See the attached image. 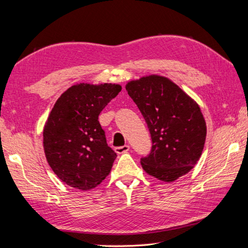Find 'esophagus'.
<instances>
[{
	"instance_id": "1",
	"label": "esophagus",
	"mask_w": 248,
	"mask_h": 248,
	"mask_svg": "<svg viewBox=\"0 0 248 248\" xmlns=\"http://www.w3.org/2000/svg\"><path fill=\"white\" fill-rule=\"evenodd\" d=\"M128 151H129L128 144H125L123 146H117V148H115V152H117L118 154H123V153L128 152Z\"/></svg>"
}]
</instances>
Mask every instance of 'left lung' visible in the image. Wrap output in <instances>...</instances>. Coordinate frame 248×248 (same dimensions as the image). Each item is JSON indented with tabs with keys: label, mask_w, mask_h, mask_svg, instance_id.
Listing matches in <instances>:
<instances>
[{
	"label": "left lung",
	"mask_w": 248,
	"mask_h": 248,
	"mask_svg": "<svg viewBox=\"0 0 248 248\" xmlns=\"http://www.w3.org/2000/svg\"><path fill=\"white\" fill-rule=\"evenodd\" d=\"M126 91L143 115L152 149L141 166L146 173L173 182L198 163L203 151L206 125L200 107L179 85L158 75L126 84Z\"/></svg>",
	"instance_id": "1"
}]
</instances>
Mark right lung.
<instances>
[{
    "label": "right lung",
    "instance_id": "add662e5",
    "mask_svg": "<svg viewBox=\"0 0 248 248\" xmlns=\"http://www.w3.org/2000/svg\"><path fill=\"white\" fill-rule=\"evenodd\" d=\"M120 84L79 83L60 96L44 127L49 166L70 187L92 189L106 179L117 153L108 146L98 115Z\"/></svg>",
    "mask_w": 248,
    "mask_h": 248
}]
</instances>
